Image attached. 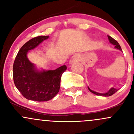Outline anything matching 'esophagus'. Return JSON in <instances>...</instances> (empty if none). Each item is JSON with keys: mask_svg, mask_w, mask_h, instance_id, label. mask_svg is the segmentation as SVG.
I'll return each instance as SVG.
<instances>
[{"mask_svg": "<svg viewBox=\"0 0 134 134\" xmlns=\"http://www.w3.org/2000/svg\"><path fill=\"white\" fill-rule=\"evenodd\" d=\"M81 57L80 56V55L75 54L74 55H73L71 58H70V61H69V64H74V63L78 62V61L81 59Z\"/></svg>", "mask_w": 134, "mask_h": 134, "instance_id": "esophagus-1", "label": "esophagus"}]
</instances>
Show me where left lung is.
Here are the masks:
<instances>
[{"instance_id":"8db88e82","label":"left lung","mask_w":134,"mask_h":134,"mask_svg":"<svg viewBox=\"0 0 134 134\" xmlns=\"http://www.w3.org/2000/svg\"><path fill=\"white\" fill-rule=\"evenodd\" d=\"M108 40H109V41H110V43L115 46V48L118 49V50H120V51L122 52V50H121V47L120 46L119 43H118L117 41L113 39V38H111V36H108ZM87 88H88V90H90L91 93H93V94H96V95H98V96H111V95H113V94L116 93V92L118 90V89H116V88H115V87H112L110 89V90L108 91L107 93H98V92H96V91H93L92 90H91L90 87H89V86H87Z\"/></svg>"}]
</instances>
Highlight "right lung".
Here are the masks:
<instances>
[{
	"label": "right lung",
	"instance_id": "right-lung-1",
	"mask_svg": "<svg viewBox=\"0 0 134 134\" xmlns=\"http://www.w3.org/2000/svg\"><path fill=\"white\" fill-rule=\"evenodd\" d=\"M49 36H40L27 41L18 52L13 65L14 84L27 99L36 101H49L60 90L62 74L67 67L62 65L55 70L38 69L27 58L30 50L47 40Z\"/></svg>",
	"mask_w": 134,
	"mask_h": 134
}]
</instances>
